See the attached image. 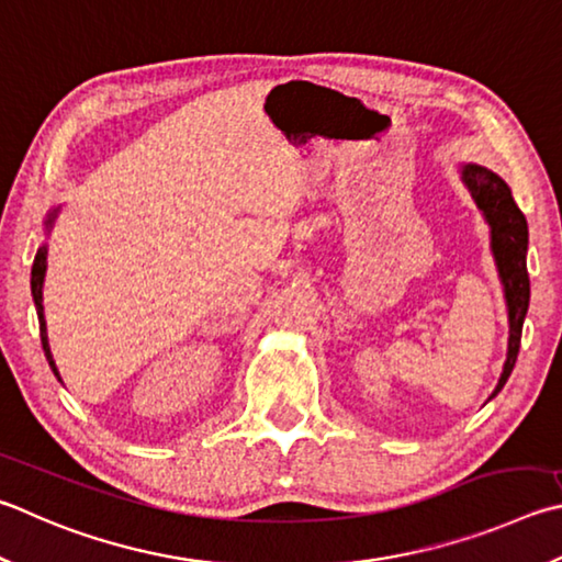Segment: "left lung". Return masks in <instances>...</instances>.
<instances>
[{"label": "left lung", "mask_w": 562, "mask_h": 562, "mask_svg": "<svg viewBox=\"0 0 562 562\" xmlns=\"http://www.w3.org/2000/svg\"><path fill=\"white\" fill-rule=\"evenodd\" d=\"M462 179L472 191L476 206L484 211V216L492 226V250L496 258L498 278L504 282V294L508 304V356L504 363V373L498 379L496 395L502 391L508 375L514 371L518 346H521V329L528 312L530 300V282L526 268V250H528V223L516 201L512 189L506 187L504 179H498L494 171L484 167L467 165L462 167Z\"/></svg>", "instance_id": "8db88e82"}]
</instances>
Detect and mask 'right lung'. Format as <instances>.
<instances>
[{
    "instance_id": "obj_1",
    "label": "right lung",
    "mask_w": 562,
    "mask_h": 562,
    "mask_svg": "<svg viewBox=\"0 0 562 562\" xmlns=\"http://www.w3.org/2000/svg\"><path fill=\"white\" fill-rule=\"evenodd\" d=\"M56 218V211L50 213L46 226H50ZM46 246L38 248L36 258H34V268H32V294H34V304H36V314H38V331H41V344H44V353H46V361L50 366V371H54L58 375V369L54 363V356H50V349H48V336H46V319H44V304H41V288H44V274H46Z\"/></svg>"
}]
</instances>
